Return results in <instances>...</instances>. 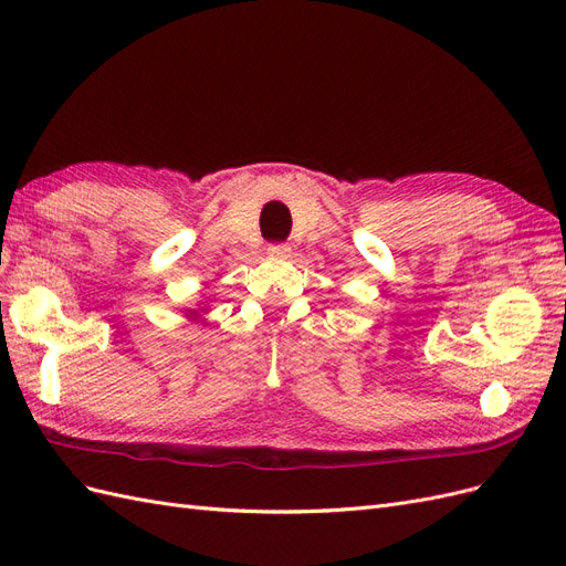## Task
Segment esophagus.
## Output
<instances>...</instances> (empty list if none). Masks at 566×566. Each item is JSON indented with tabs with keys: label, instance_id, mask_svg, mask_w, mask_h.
Wrapping results in <instances>:
<instances>
[{
	"label": "esophagus",
	"instance_id": "1",
	"mask_svg": "<svg viewBox=\"0 0 566 566\" xmlns=\"http://www.w3.org/2000/svg\"><path fill=\"white\" fill-rule=\"evenodd\" d=\"M269 252L271 254H287L290 248H287V243H269Z\"/></svg>",
	"mask_w": 566,
	"mask_h": 566
}]
</instances>
